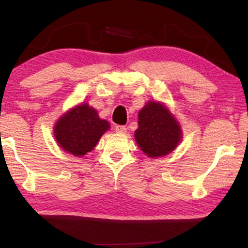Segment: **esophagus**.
I'll list each match as a JSON object with an SVG mask.
<instances>
[{
	"label": "esophagus",
	"mask_w": 248,
	"mask_h": 248,
	"mask_svg": "<svg viewBox=\"0 0 248 248\" xmlns=\"http://www.w3.org/2000/svg\"><path fill=\"white\" fill-rule=\"evenodd\" d=\"M115 131H116L117 133H125V132H126V127H125L124 125H117V126L115 127Z\"/></svg>",
	"instance_id": "obj_1"
}]
</instances>
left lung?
I'll return each mask as SVG.
<instances>
[{"label": "left lung", "instance_id": "1", "mask_svg": "<svg viewBox=\"0 0 248 248\" xmlns=\"http://www.w3.org/2000/svg\"><path fill=\"white\" fill-rule=\"evenodd\" d=\"M135 141L151 158L168 155L181 141L182 131L175 117L164 105L149 101L139 113Z\"/></svg>", "mask_w": 248, "mask_h": 248}]
</instances>
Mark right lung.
Masks as SVG:
<instances>
[{
	"instance_id": "add662e5",
	"label": "right lung",
	"mask_w": 248,
	"mask_h": 248,
	"mask_svg": "<svg viewBox=\"0 0 248 248\" xmlns=\"http://www.w3.org/2000/svg\"><path fill=\"white\" fill-rule=\"evenodd\" d=\"M108 128L109 123L100 120L94 108L82 104L72 108L57 121L54 134L63 150L81 157L96 147Z\"/></svg>"
}]
</instances>
